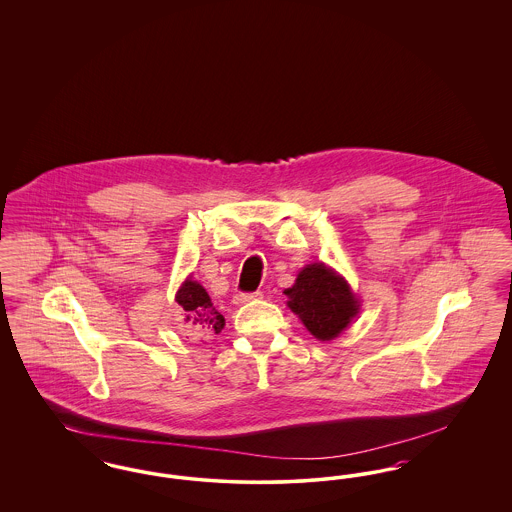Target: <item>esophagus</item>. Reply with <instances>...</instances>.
I'll use <instances>...</instances> for the list:
<instances>
[{"label":"esophagus","instance_id":"1","mask_svg":"<svg viewBox=\"0 0 512 512\" xmlns=\"http://www.w3.org/2000/svg\"><path fill=\"white\" fill-rule=\"evenodd\" d=\"M257 299H263V293H261V292L238 293V295H236V297H234V303H236V305H245V303H251V301H257Z\"/></svg>","mask_w":512,"mask_h":512}]
</instances>
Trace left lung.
Segmentation results:
<instances>
[{"mask_svg": "<svg viewBox=\"0 0 512 512\" xmlns=\"http://www.w3.org/2000/svg\"><path fill=\"white\" fill-rule=\"evenodd\" d=\"M284 293L290 299L288 307L320 341L338 338L361 309L347 280L324 263L301 268L295 284Z\"/></svg>", "mask_w": 512, "mask_h": 512, "instance_id": "left-lung-1", "label": "left lung"}]
</instances>
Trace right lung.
Masks as SVG:
<instances>
[{
  "instance_id": "right-lung-1",
  "label": "right lung",
  "mask_w": 512,
  "mask_h": 512,
  "mask_svg": "<svg viewBox=\"0 0 512 512\" xmlns=\"http://www.w3.org/2000/svg\"><path fill=\"white\" fill-rule=\"evenodd\" d=\"M176 303L180 305V330L190 340H209L220 334L224 328V317L211 303L209 293L197 282L186 278L180 290L176 292Z\"/></svg>"
}]
</instances>
